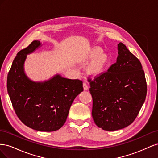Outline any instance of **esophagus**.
<instances>
[{
  "mask_svg": "<svg viewBox=\"0 0 158 158\" xmlns=\"http://www.w3.org/2000/svg\"><path fill=\"white\" fill-rule=\"evenodd\" d=\"M83 87H84V89L85 90H87L88 89V85L86 82H84V83H83Z\"/></svg>",
  "mask_w": 158,
  "mask_h": 158,
  "instance_id": "esophagus-1",
  "label": "esophagus"
}]
</instances>
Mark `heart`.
Segmentation results:
<instances>
[{
    "label": "heart",
    "instance_id": "b5f03b06",
    "mask_svg": "<svg viewBox=\"0 0 158 158\" xmlns=\"http://www.w3.org/2000/svg\"><path fill=\"white\" fill-rule=\"evenodd\" d=\"M105 60L103 59V57L100 56L94 60V63H92V66H91L90 69L91 71L94 73H99V72L103 68V66L105 64Z\"/></svg>",
    "mask_w": 158,
    "mask_h": 158
}]
</instances>
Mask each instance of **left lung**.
<instances>
[{"label": "left lung", "mask_w": 158, "mask_h": 158, "mask_svg": "<svg viewBox=\"0 0 158 158\" xmlns=\"http://www.w3.org/2000/svg\"><path fill=\"white\" fill-rule=\"evenodd\" d=\"M117 62L108 70L88 78L92 96V117L105 131H117L135 120L147 94L144 72L140 60L123 43L118 44Z\"/></svg>", "instance_id": "1"}]
</instances>
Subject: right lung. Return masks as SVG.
Returning <instances> with one entry per match:
<instances>
[{"mask_svg":"<svg viewBox=\"0 0 158 158\" xmlns=\"http://www.w3.org/2000/svg\"><path fill=\"white\" fill-rule=\"evenodd\" d=\"M41 45L33 41L18 52L7 76V90L19 119L39 131L52 132L63 126L74 99L84 90L82 81L56 75L45 82L30 80L23 72L26 55Z\"/></svg>","mask_w":158,"mask_h":158,"instance_id":"obj_1","label":"right lung"}]
</instances>
